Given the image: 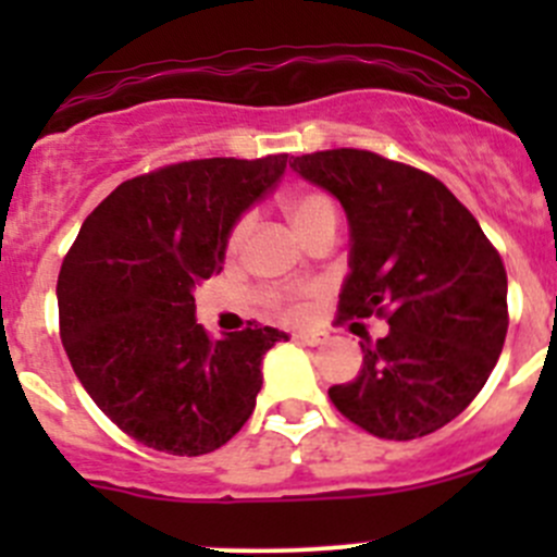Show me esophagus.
Here are the masks:
<instances>
[{"label": "esophagus", "mask_w": 557, "mask_h": 557, "mask_svg": "<svg viewBox=\"0 0 557 557\" xmlns=\"http://www.w3.org/2000/svg\"><path fill=\"white\" fill-rule=\"evenodd\" d=\"M294 339L301 342V345H307V347H318L320 342H323V336L314 334V331H299V334H294Z\"/></svg>", "instance_id": "esophagus-1"}]
</instances>
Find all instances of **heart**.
I'll return each instance as SVG.
<instances>
[{
  "instance_id": "b5f03b06",
  "label": "heart",
  "mask_w": 557,
  "mask_h": 557,
  "mask_svg": "<svg viewBox=\"0 0 557 557\" xmlns=\"http://www.w3.org/2000/svg\"><path fill=\"white\" fill-rule=\"evenodd\" d=\"M283 210H285V218H288V223L294 226V232L299 234V239L305 237L307 232H312V228L323 226V223H336L334 201H331L325 194H318V190H299V194H290L288 199L283 201ZM247 226H250V221H243L237 228H234L232 243H228L232 250H237V247L243 245ZM272 305L283 307L285 312H296V305L290 301V296L285 294H274Z\"/></svg>"
}]
</instances>
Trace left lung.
<instances>
[{"mask_svg":"<svg viewBox=\"0 0 557 557\" xmlns=\"http://www.w3.org/2000/svg\"><path fill=\"white\" fill-rule=\"evenodd\" d=\"M290 170L329 190L350 226L342 318L385 314L361 342L356 380L334 407L380 440H418L458 418L507 339V272L480 223L431 174L369 150L296 156Z\"/></svg>","mask_w":557,"mask_h":557,"instance_id":"1","label":"left lung"}]
</instances>
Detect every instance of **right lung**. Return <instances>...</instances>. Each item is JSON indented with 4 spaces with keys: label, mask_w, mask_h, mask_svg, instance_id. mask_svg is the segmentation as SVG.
<instances>
[{
    "label": "right lung",
    "mask_w": 557,
    "mask_h": 557,
    "mask_svg": "<svg viewBox=\"0 0 557 557\" xmlns=\"http://www.w3.org/2000/svg\"><path fill=\"white\" fill-rule=\"evenodd\" d=\"M288 153L201 159L126 180L86 218L55 285L61 342L107 418L153 450L205 455L247 423L269 325L210 339L194 290L223 269L239 218L283 177Z\"/></svg>",
    "instance_id": "obj_1"
}]
</instances>
